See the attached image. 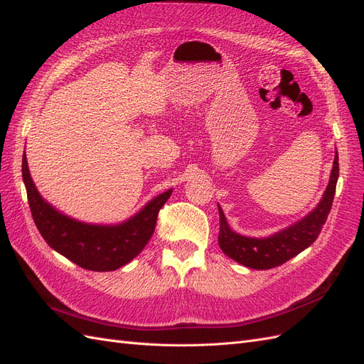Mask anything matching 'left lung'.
<instances>
[{"mask_svg":"<svg viewBox=\"0 0 364 364\" xmlns=\"http://www.w3.org/2000/svg\"><path fill=\"white\" fill-rule=\"evenodd\" d=\"M337 180L338 154L336 152L329 184L323 193V198L317 204L316 209L294 225L288 227L285 230L269 237H264V240H255V237H245L235 233L228 227L223 209L218 205V210H220V235H218V244H220L221 250L224 252V255L232 257L233 261L255 269H268L285 264L317 240L318 233L321 232V227L326 223V218L331 212L332 201H334L336 195Z\"/></svg>","mask_w":364,"mask_h":364,"instance_id":"left-lung-1","label":"left lung"}]
</instances>
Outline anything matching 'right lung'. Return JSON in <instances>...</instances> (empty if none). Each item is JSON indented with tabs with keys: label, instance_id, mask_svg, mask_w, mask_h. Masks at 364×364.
<instances>
[{
	"label": "right lung",
	"instance_id": "add662e5",
	"mask_svg": "<svg viewBox=\"0 0 364 364\" xmlns=\"http://www.w3.org/2000/svg\"><path fill=\"white\" fill-rule=\"evenodd\" d=\"M23 180L33 221L44 241L76 265L91 272H112L128 264L148 244L157 216L172 189L143 207V210L119 225H91L59 213L41 198L23 155Z\"/></svg>",
	"mask_w": 364,
	"mask_h": 364
}]
</instances>
